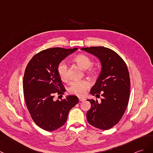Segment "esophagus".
I'll list each match as a JSON object with an SVG mask.
<instances>
[{
    "label": "esophagus",
    "instance_id": "1",
    "mask_svg": "<svg viewBox=\"0 0 153 153\" xmlns=\"http://www.w3.org/2000/svg\"><path fill=\"white\" fill-rule=\"evenodd\" d=\"M79 102H83L85 100V98H82V97H79Z\"/></svg>",
    "mask_w": 153,
    "mask_h": 153
}]
</instances>
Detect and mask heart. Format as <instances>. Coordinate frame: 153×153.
I'll return each mask as SVG.
<instances>
[{
    "label": "heart",
    "mask_w": 153,
    "mask_h": 153,
    "mask_svg": "<svg viewBox=\"0 0 153 153\" xmlns=\"http://www.w3.org/2000/svg\"><path fill=\"white\" fill-rule=\"evenodd\" d=\"M74 60L81 68L87 69L92 65V61L88 56L84 54H79L75 56ZM57 72L62 81H65L68 79L67 76V66L65 62L59 63L57 67ZM91 83L87 80L73 81L69 85L68 91L70 93L77 96H83L87 93Z\"/></svg>",
    "instance_id": "b5f03b06"
}]
</instances>
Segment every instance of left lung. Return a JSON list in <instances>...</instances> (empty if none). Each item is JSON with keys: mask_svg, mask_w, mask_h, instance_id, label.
I'll return each instance as SVG.
<instances>
[{"mask_svg": "<svg viewBox=\"0 0 153 153\" xmlns=\"http://www.w3.org/2000/svg\"><path fill=\"white\" fill-rule=\"evenodd\" d=\"M84 50L100 59L102 70L92 87V95L103 97L100 102L87 100L91 108L87 113L91 125L108 130L119 123L125 113L129 100L130 80L128 70L123 59L112 49L98 47L83 48Z\"/></svg>", "mask_w": 153, "mask_h": 153, "instance_id": "1", "label": "left lung"}]
</instances>
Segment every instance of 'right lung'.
<instances>
[{"label": "right lung", "instance_id": "add662e5", "mask_svg": "<svg viewBox=\"0 0 153 153\" xmlns=\"http://www.w3.org/2000/svg\"><path fill=\"white\" fill-rule=\"evenodd\" d=\"M77 49L53 48L39 52L30 59L23 77L25 101L32 119L41 128L53 131L65 125L70 110L79 102L76 96L53 100L55 94L66 91L57 72L59 63Z\"/></svg>", "mask_w": 153, "mask_h": 153}]
</instances>
